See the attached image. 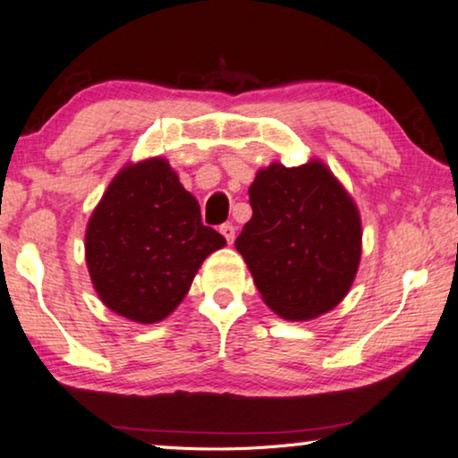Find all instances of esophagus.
<instances>
[{"label":"esophagus","instance_id":"obj_1","mask_svg":"<svg viewBox=\"0 0 458 458\" xmlns=\"http://www.w3.org/2000/svg\"><path fill=\"white\" fill-rule=\"evenodd\" d=\"M220 232H222V234H224V238H226V241H228V244L234 242V238H236V228L232 226L230 222L222 224V226H220Z\"/></svg>","mask_w":458,"mask_h":458}]
</instances>
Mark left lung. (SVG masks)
<instances>
[{
  "mask_svg": "<svg viewBox=\"0 0 458 458\" xmlns=\"http://www.w3.org/2000/svg\"><path fill=\"white\" fill-rule=\"evenodd\" d=\"M252 217L234 247L285 320H310L345 298L361 257L360 211L323 162H273L249 187Z\"/></svg>",
  "mask_w": 458,
  "mask_h": 458,
  "instance_id": "obj_1",
  "label": "left lung"
}]
</instances>
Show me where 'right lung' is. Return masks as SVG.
Listing matches in <instances>:
<instances>
[{"label": "right lung", "mask_w": 458, "mask_h": 458, "mask_svg": "<svg viewBox=\"0 0 458 458\" xmlns=\"http://www.w3.org/2000/svg\"><path fill=\"white\" fill-rule=\"evenodd\" d=\"M226 244L164 158L127 164L86 228V265L108 309L135 323L166 318L195 273Z\"/></svg>", "instance_id": "obj_1"}]
</instances>
